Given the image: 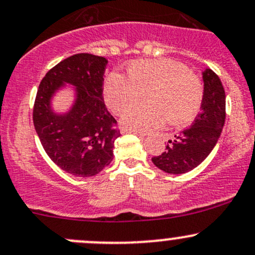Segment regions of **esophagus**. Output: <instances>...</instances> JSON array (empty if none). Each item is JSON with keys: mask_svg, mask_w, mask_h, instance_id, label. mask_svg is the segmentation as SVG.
<instances>
[{"mask_svg": "<svg viewBox=\"0 0 255 255\" xmlns=\"http://www.w3.org/2000/svg\"><path fill=\"white\" fill-rule=\"evenodd\" d=\"M128 132L134 133V134H138L139 138H144V136H145V134H144V133H141V132H135V130H129V129H127V128H122V133H128Z\"/></svg>", "mask_w": 255, "mask_h": 255, "instance_id": "esophagus-1", "label": "esophagus"}]
</instances>
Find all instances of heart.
Instances as JSON below:
<instances>
[{
	"instance_id": "1",
	"label": "heart",
	"mask_w": 255,
	"mask_h": 255,
	"mask_svg": "<svg viewBox=\"0 0 255 255\" xmlns=\"http://www.w3.org/2000/svg\"><path fill=\"white\" fill-rule=\"evenodd\" d=\"M128 78L112 72L104 84L106 105L114 114L141 99L149 104L128 109L122 123L127 129L149 132L171 125H184L195 117L203 101V84L184 64L172 60H138L128 66Z\"/></svg>"
}]
</instances>
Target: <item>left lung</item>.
Returning <instances> with one entry per match:
<instances>
[{"instance_id": "left-lung-1", "label": "left lung", "mask_w": 255, "mask_h": 255, "mask_svg": "<svg viewBox=\"0 0 255 255\" xmlns=\"http://www.w3.org/2000/svg\"><path fill=\"white\" fill-rule=\"evenodd\" d=\"M203 80L202 111L191 127L175 134L165 151L151 159L156 167L167 173H186L200 165L216 145L224 128L226 95L221 80L210 68L203 72Z\"/></svg>"}]
</instances>
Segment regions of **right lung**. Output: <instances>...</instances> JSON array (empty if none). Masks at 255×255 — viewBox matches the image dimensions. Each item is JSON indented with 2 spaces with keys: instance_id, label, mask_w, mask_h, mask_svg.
Listing matches in <instances>:
<instances>
[{
  "instance_id": "obj_1",
  "label": "right lung",
  "mask_w": 255,
  "mask_h": 255,
  "mask_svg": "<svg viewBox=\"0 0 255 255\" xmlns=\"http://www.w3.org/2000/svg\"><path fill=\"white\" fill-rule=\"evenodd\" d=\"M106 64L101 56L77 53L51 68L36 93L33 121L42 148L58 167L77 177L103 171L114 159L115 140L121 135L104 103ZM64 82L76 87V103L67 114L56 115L49 100Z\"/></svg>"
}]
</instances>
